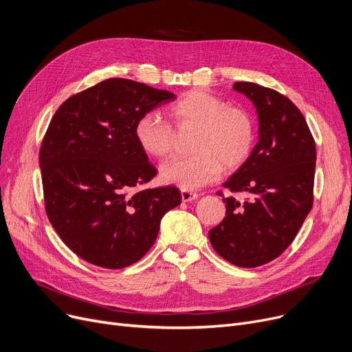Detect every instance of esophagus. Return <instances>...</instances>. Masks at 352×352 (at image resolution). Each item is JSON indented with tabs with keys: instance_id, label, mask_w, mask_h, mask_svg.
<instances>
[{
	"instance_id": "obj_1",
	"label": "esophagus",
	"mask_w": 352,
	"mask_h": 352,
	"mask_svg": "<svg viewBox=\"0 0 352 352\" xmlns=\"http://www.w3.org/2000/svg\"><path fill=\"white\" fill-rule=\"evenodd\" d=\"M180 196H182V202H192V200L197 199V193L190 192V190H185V189L180 192Z\"/></svg>"
}]
</instances>
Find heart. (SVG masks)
Returning a JSON list of instances; mask_svg holds the SVG:
<instances>
[{"instance_id":"obj_1","label":"heart","mask_w":352,"mask_h":352,"mask_svg":"<svg viewBox=\"0 0 352 352\" xmlns=\"http://www.w3.org/2000/svg\"><path fill=\"white\" fill-rule=\"evenodd\" d=\"M179 127L197 129L186 157H173L160 166L163 182L196 190L221 177L226 169L246 162L255 142V122L246 110L230 107L226 100L202 90L182 96L170 107ZM139 146L148 156L167 157L175 147V130L156 113H146L135 126Z\"/></svg>"}]
</instances>
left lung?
I'll return each instance as SVG.
<instances>
[{
	"label": "left lung",
	"instance_id": "obj_1",
	"mask_svg": "<svg viewBox=\"0 0 352 352\" xmlns=\"http://www.w3.org/2000/svg\"><path fill=\"white\" fill-rule=\"evenodd\" d=\"M258 114V143L225 183L245 192L241 204L223 197L226 216L209 230L213 249L241 267H256L278 258L295 239L312 208L316 150L302 113L285 96L255 82L238 81Z\"/></svg>",
	"mask_w": 352,
	"mask_h": 352
}]
</instances>
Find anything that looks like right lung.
Wrapping results in <instances>:
<instances>
[{"label": "right lung", "mask_w": 352, "mask_h": 352, "mask_svg": "<svg viewBox=\"0 0 352 352\" xmlns=\"http://www.w3.org/2000/svg\"><path fill=\"white\" fill-rule=\"evenodd\" d=\"M170 91L109 78L60 106L40 150L45 212L61 241L93 265L122 270L155 243L179 189L133 192L156 169L135 136L140 117L173 102Z\"/></svg>", "instance_id": "obj_1"}]
</instances>
